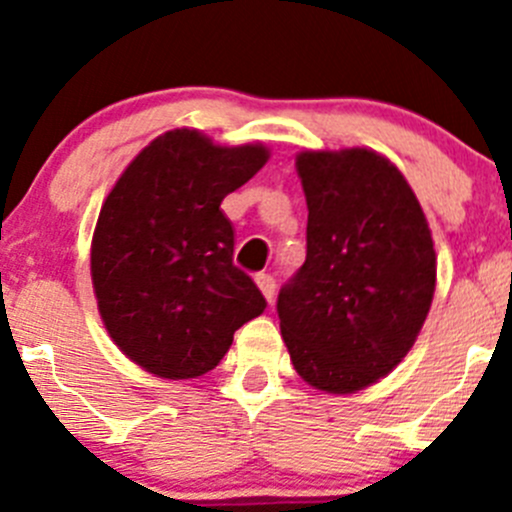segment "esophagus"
<instances>
[{
	"label": "esophagus",
	"mask_w": 512,
	"mask_h": 512,
	"mask_svg": "<svg viewBox=\"0 0 512 512\" xmlns=\"http://www.w3.org/2000/svg\"><path fill=\"white\" fill-rule=\"evenodd\" d=\"M255 282H257V287L262 289V294H265L267 302L272 304V299H275V294H277V282H275V277L265 275V272H260V275L255 277Z\"/></svg>",
	"instance_id": "esophagus-1"
}]
</instances>
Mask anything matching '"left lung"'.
<instances>
[{
  "label": "left lung",
  "instance_id": "1",
  "mask_svg": "<svg viewBox=\"0 0 512 512\" xmlns=\"http://www.w3.org/2000/svg\"><path fill=\"white\" fill-rule=\"evenodd\" d=\"M307 260L277 314L294 369L314 389L352 394L414 347L436 289V252L414 190L366 148L304 151Z\"/></svg>",
  "mask_w": 512,
  "mask_h": 512
}]
</instances>
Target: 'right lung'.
Wrapping results in <instances>:
<instances>
[{"instance_id": "add662e5", "label": "right lung", "mask_w": 512, "mask_h": 512, "mask_svg": "<svg viewBox=\"0 0 512 512\" xmlns=\"http://www.w3.org/2000/svg\"><path fill=\"white\" fill-rule=\"evenodd\" d=\"M270 153L215 146L175 128L131 160L103 203L91 242L98 312L116 347L163 379L215 369L232 334L265 312L235 267V230L220 210Z\"/></svg>"}]
</instances>
